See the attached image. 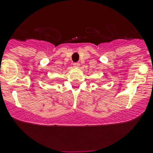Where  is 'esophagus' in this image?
I'll return each instance as SVG.
<instances>
[{
  "label": "esophagus",
  "mask_w": 153,
  "mask_h": 153,
  "mask_svg": "<svg viewBox=\"0 0 153 153\" xmlns=\"http://www.w3.org/2000/svg\"><path fill=\"white\" fill-rule=\"evenodd\" d=\"M79 66H80L79 63H75V64H73V67L75 68H78L79 67Z\"/></svg>",
  "instance_id": "esophagus-1"
}]
</instances>
